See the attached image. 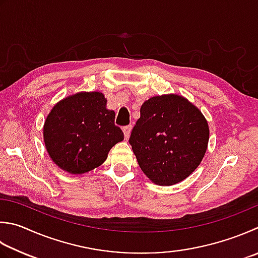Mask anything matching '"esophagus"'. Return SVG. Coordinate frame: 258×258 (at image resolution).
<instances>
[{"mask_svg": "<svg viewBox=\"0 0 258 258\" xmlns=\"http://www.w3.org/2000/svg\"><path fill=\"white\" fill-rule=\"evenodd\" d=\"M123 134H124V138L128 139L130 137V133H131V125H127V127H123Z\"/></svg>", "mask_w": 258, "mask_h": 258, "instance_id": "1", "label": "esophagus"}]
</instances>
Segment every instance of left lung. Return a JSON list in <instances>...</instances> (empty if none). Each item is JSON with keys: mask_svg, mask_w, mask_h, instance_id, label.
Returning a JSON list of instances; mask_svg holds the SVG:
<instances>
[{"mask_svg": "<svg viewBox=\"0 0 258 258\" xmlns=\"http://www.w3.org/2000/svg\"><path fill=\"white\" fill-rule=\"evenodd\" d=\"M209 135L208 121L196 105L178 94H164L144 102L129 143L146 176L168 186L196 171Z\"/></svg>", "mask_w": 258, "mask_h": 258, "instance_id": "obj_1", "label": "left lung"}]
</instances>
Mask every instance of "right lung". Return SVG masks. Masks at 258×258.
<instances>
[{"label": "right lung", "mask_w": 258, "mask_h": 258, "mask_svg": "<svg viewBox=\"0 0 258 258\" xmlns=\"http://www.w3.org/2000/svg\"><path fill=\"white\" fill-rule=\"evenodd\" d=\"M101 92H79L53 105L43 124V143L58 167L81 175L105 162L110 149L123 140Z\"/></svg>", "instance_id": "obj_1"}]
</instances>
